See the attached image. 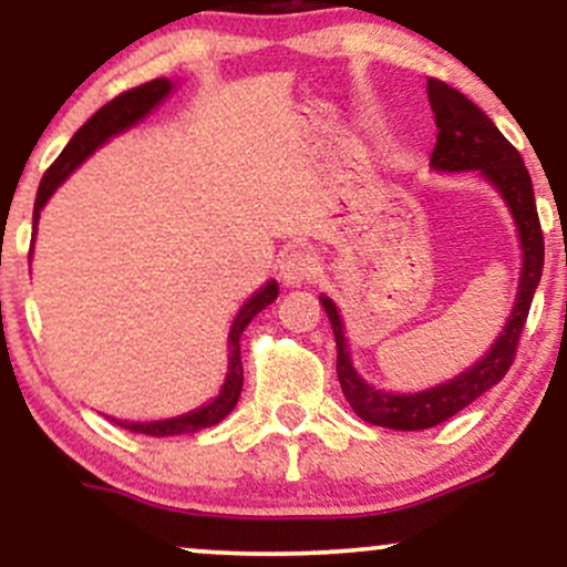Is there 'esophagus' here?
<instances>
[{
    "instance_id": "obj_1",
    "label": "esophagus",
    "mask_w": 567,
    "mask_h": 567,
    "mask_svg": "<svg viewBox=\"0 0 567 567\" xmlns=\"http://www.w3.org/2000/svg\"><path fill=\"white\" fill-rule=\"evenodd\" d=\"M317 271H320V264H317V258L306 250H290L288 256L282 258V264H279V277H282V282L290 285V288H298V285L315 279Z\"/></svg>"
}]
</instances>
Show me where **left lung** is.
<instances>
[{"instance_id":"left-lung-1","label":"left lung","mask_w":567,"mask_h":567,"mask_svg":"<svg viewBox=\"0 0 567 567\" xmlns=\"http://www.w3.org/2000/svg\"><path fill=\"white\" fill-rule=\"evenodd\" d=\"M429 106L434 112V125H437V143L432 152L434 171H480L493 186L504 194L514 220L519 229V243H523V277H519V292L514 311L506 322L504 333L487 357L477 362L472 370L461 373L458 379L442 383V386L426 389L419 394H386L379 389L368 386L351 368L347 338H343V324L338 317L336 303L322 298L324 311H328L330 324H333L336 349H338V381H341L343 396L360 419L368 424L402 429H429L447 421L451 415L464 410L480 394L504 379L506 370L512 368L514 354H517L519 333H523L525 320H528L533 292L538 288L544 269V231L538 220L536 197H533L530 173L525 167L517 148L501 135V130L487 120L483 109H477L464 93L445 84L437 76H429L426 82Z\"/></svg>"}]
</instances>
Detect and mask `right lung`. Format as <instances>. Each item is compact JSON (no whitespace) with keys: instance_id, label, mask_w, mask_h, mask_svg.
I'll return each mask as SVG.
<instances>
[{"instance_id":"add662e5","label":"right lung","mask_w":567,"mask_h":567,"mask_svg":"<svg viewBox=\"0 0 567 567\" xmlns=\"http://www.w3.org/2000/svg\"><path fill=\"white\" fill-rule=\"evenodd\" d=\"M171 87H173L171 80L159 76V80H152V82L141 84V87L127 90V93L116 95L114 101H109L101 112H95L80 130H76L74 138L69 141L66 148H63L61 157H58L53 165L48 167L42 184H39L37 202H34V229H37V220H39V210H42L44 202L50 199V194H53L55 188L69 178V173L74 171V167H80V162L87 159L90 154H93L95 148L109 138V135H114V133H120V130L135 125L141 116H146L148 112H152L162 97L171 93ZM277 292H279L277 282H269L261 292H256V296H252L250 301L239 309L237 320H234L231 333H229V373H226L224 389H220V394L210 402V405L194 410V413L178 415V419L152 421V424H122V421H116V424L130 429V432H135V434L173 437V434L199 432V429L216 426L218 421H224L226 415L234 410V405H237L239 392H243V357H239V336H243L247 322H250L258 311L266 309V306L275 301Z\"/></svg>"}]
</instances>
